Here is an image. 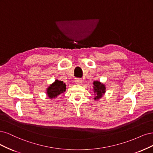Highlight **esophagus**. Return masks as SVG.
<instances>
[{"instance_id":"34e87169","label":"esophagus","mask_w":153,"mask_h":153,"mask_svg":"<svg viewBox=\"0 0 153 153\" xmlns=\"http://www.w3.org/2000/svg\"><path fill=\"white\" fill-rule=\"evenodd\" d=\"M74 82H75V83L77 84V85H80V84H81L82 82V80L81 78H75Z\"/></svg>"}]
</instances>
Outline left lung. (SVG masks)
Instances as JSON below:
<instances>
[{
	"mask_svg": "<svg viewBox=\"0 0 153 153\" xmlns=\"http://www.w3.org/2000/svg\"><path fill=\"white\" fill-rule=\"evenodd\" d=\"M93 85H94V92L97 95L95 99H99L100 98L102 97L103 93H105V87L99 81H94L93 82Z\"/></svg>",
	"mask_w": 153,
	"mask_h": 153,
	"instance_id": "obj_1",
	"label": "left lung"
}]
</instances>
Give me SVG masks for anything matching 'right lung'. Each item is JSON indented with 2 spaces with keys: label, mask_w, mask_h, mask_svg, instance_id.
Segmentation results:
<instances>
[{
  "label": "right lung",
  "mask_w": 153,
  "mask_h": 153,
  "mask_svg": "<svg viewBox=\"0 0 153 153\" xmlns=\"http://www.w3.org/2000/svg\"><path fill=\"white\" fill-rule=\"evenodd\" d=\"M66 90V85L63 81L56 80L53 85H50L47 89V94L50 98L57 97Z\"/></svg>",
  "instance_id": "add662e5"
}]
</instances>
